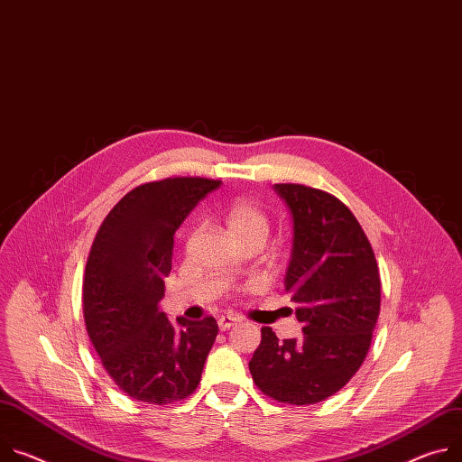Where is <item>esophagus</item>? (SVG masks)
<instances>
[{"instance_id": "obj_1", "label": "esophagus", "mask_w": 462, "mask_h": 462, "mask_svg": "<svg viewBox=\"0 0 462 462\" xmlns=\"http://www.w3.org/2000/svg\"><path fill=\"white\" fill-rule=\"evenodd\" d=\"M236 322H237V319H236V317H230V315H223V317H219V320H217V324H219V329H221V331L230 329Z\"/></svg>"}]
</instances>
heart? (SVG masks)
Instances as JSON below:
<instances>
[{
	"label": "heart",
	"instance_id": "heart-1",
	"mask_svg": "<svg viewBox=\"0 0 462 462\" xmlns=\"http://www.w3.org/2000/svg\"><path fill=\"white\" fill-rule=\"evenodd\" d=\"M225 223L236 241L253 239L263 245L271 230L269 216L258 204L248 199H236L228 204L225 212Z\"/></svg>",
	"mask_w": 462,
	"mask_h": 462
}]
</instances>
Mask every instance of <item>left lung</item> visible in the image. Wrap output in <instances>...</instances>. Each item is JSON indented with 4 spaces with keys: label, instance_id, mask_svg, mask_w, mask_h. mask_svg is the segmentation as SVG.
<instances>
[{
    "label": "left lung",
    "instance_id": "obj_1",
    "mask_svg": "<svg viewBox=\"0 0 462 462\" xmlns=\"http://www.w3.org/2000/svg\"><path fill=\"white\" fill-rule=\"evenodd\" d=\"M274 189L292 217L285 291L304 335L280 341L263 326L248 368L269 398L310 405L341 391L363 365L380 315L382 280L368 237L337 197L302 184Z\"/></svg>",
    "mask_w": 462,
    "mask_h": 462
}]
</instances>
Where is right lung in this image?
I'll return each mask as SVG.
<instances>
[{
    "label": "right lung",
    "instance_id": "right-lung-1",
    "mask_svg": "<svg viewBox=\"0 0 462 462\" xmlns=\"http://www.w3.org/2000/svg\"><path fill=\"white\" fill-rule=\"evenodd\" d=\"M221 180L173 177L125 195L97 230L82 280L88 337L112 382L133 400L165 405L199 385L219 326L214 317L171 322L160 311L173 236Z\"/></svg>",
    "mask_w": 462,
    "mask_h": 462
}]
</instances>
